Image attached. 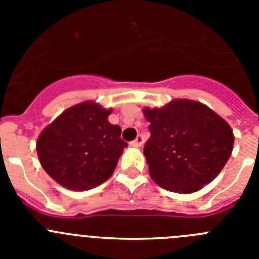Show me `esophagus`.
I'll return each mask as SVG.
<instances>
[{"mask_svg":"<svg viewBox=\"0 0 259 259\" xmlns=\"http://www.w3.org/2000/svg\"><path fill=\"white\" fill-rule=\"evenodd\" d=\"M143 144H144V137L141 136V135H139V136H137L136 139H135V140L132 141V145L136 146V148H140V146L143 145Z\"/></svg>","mask_w":259,"mask_h":259,"instance_id":"obj_1","label":"esophagus"}]
</instances>
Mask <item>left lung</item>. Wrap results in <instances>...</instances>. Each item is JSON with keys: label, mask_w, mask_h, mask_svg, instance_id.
<instances>
[{"label": "left lung", "mask_w": 259, "mask_h": 259, "mask_svg": "<svg viewBox=\"0 0 259 259\" xmlns=\"http://www.w3.org/2000/svg\"><path fill=\"white\" fill-rule=\"evenodd\" d=\"M150 137L144 148L150 178L161 188L188 194L219 175L233 149L232 128L209 106L172 100L144 107Z\"/></svg>", "instance_id": "1"}]
</instances>
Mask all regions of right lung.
<instances>
[{
	"label": "right lung",
	"mask_w": 259,
	"mask_h": 259,
	"mask_svg": "<svg viewBox=\"0 0 259 259\" xmlns=\"http://www.w3.org/2000/svg\"><path fill=\"white\" fill-rule=\"evenodd\" d=\"M113 109L84 101L66 109L41 131L38 161L53 180L70 191H88L106 182L128 144L107 120Z\"/></svg>",
	"instance_id": "right-lung-1"
}]
</instances>
